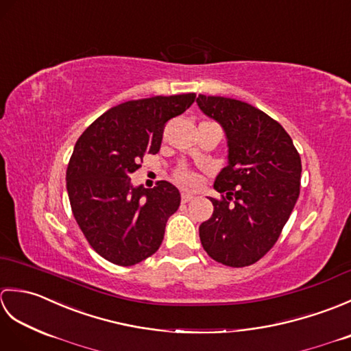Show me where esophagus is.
Listing matches in <instances>:
<instances>
[{
  "label": "esophagus",
  "mask_w": 351,
  "mask_h": 351,
  "mask_svg": "<svg viewBox=\"0 0 351 351\" xmlns=\"http://www.w3.org/2000/svg\"><path fill=\"white\" fill-rule=\"evenodd\" d=\"M181 199H182V202H184V204H187V202H190V200H193L195 197H193L191 195H189V193H182Z\"/></svg>",
  "instance_id": "obj_1"
}]
</instances>
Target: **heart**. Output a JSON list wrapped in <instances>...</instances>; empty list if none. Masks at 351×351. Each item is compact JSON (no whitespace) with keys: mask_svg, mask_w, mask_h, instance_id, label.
<instances>
[{"mask_svg":"<svg viewBox=\"0 0 351 351\" xmlns=\"http://www.w3.org/2000/svg\"><path fill=\"white\" fill-rule=\"evenodd\" d=\"M173 178H175V181H176L178 184H181L182 187H187V189L196 187L197 182H199V178H197V175L195 173V171H191L190 169L184 167V166L178 167V169L175 170Z\"/></svg>","mask_w":351,"mask_h":351,"instance_id":"heart-1","label":"heart"}]
</instances>
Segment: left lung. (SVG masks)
<instances>
[{"instance_id": "8db88e82", "label": "left lung", "mask_w": 351, "mask_h": 351, "mask_svg": "<svg viewBox=\"0 0 351 351\" xmlns=\"http://www.w3.org/2000/svg\"><path fill=\"white\" fill-rule=\"evenodd\" d=\"M199 108L226 132L228 166L214 181L221 197L199 226L205 252L228 267L255 264L270 250L300 195L302 160L288 132L247 102L199 95Z\"/></svg>"}]
</instances>
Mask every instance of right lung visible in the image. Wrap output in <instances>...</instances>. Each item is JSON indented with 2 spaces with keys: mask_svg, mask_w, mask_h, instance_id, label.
Masks as SVG:
<instances>
[{
  "mask_svg": "<svg viewBox=\"0 0 351 351\" xmlns=\"http://www.w3.org/2000/svg\"><path fill=\"white\" fill-rule=\"evenodd\" d=\"M195 99L184 93L119 104L77 140L66 170L71 208L88 244L110 263L138 264L161 245L180 191L167 181L134 189L130 175L145 154L160 151L164 126Z\"/></svg>",
  "mask_w": 351,
  "mask_h": 351,
  "instance_id": "obj_1",
  "label": "right lung"
}]
</instances>
